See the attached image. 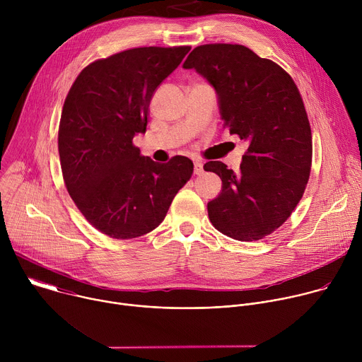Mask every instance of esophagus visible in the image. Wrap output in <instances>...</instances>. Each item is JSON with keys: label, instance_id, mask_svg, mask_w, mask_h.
Instances as JSON below:
<instances>
[{"label": "esophagus", "instance_id": "esophagus-1", "mask_svg": "<svg viewBox=\"0 0 362 362\" xmlns=\"http://www.w3.org/2000/svg\"><path fill=\"white\" fill-rule=\"evenodd\" d=\"M193 166H194V175H202V173H203V165H202V162L194 160V162H193Z\"/></svg>", "mask_w": 362, "mask_h": 362}]
</instances>
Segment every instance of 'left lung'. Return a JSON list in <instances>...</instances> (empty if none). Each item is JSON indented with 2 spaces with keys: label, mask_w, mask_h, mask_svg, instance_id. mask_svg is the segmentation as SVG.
Returning a JSON list of instances; mask_svg holds the SVG:
<instances>
[{
  "label": "left lung",
  "mask_w": 362,
  "mask_h": 362,
  "mask_svg": "<svg viewBox=\"0 0 362 362\" xmlns=\"http://www.w3.org/2000/svg\"><path fill=\"white\" fill-rule=\"evenodd\" d=\"M183 69L208 80L223 126L249 144L239 173L222 162L203 166L222 179L209 219L232 239L259 240L291 216L311 173L313 136L298 87L276 63L239 44L199 45Z\"/></svg>",
  "instance_id": "obj_1"
}]
</instances>
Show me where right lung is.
<instances>
[{
    "label": "right lung",
    "mask_w": 362,
    "mask_h": 362,
    "mask_svg": "<svg viewBox=\"0 0 362 362\" xmlns=\"http://www.w3.org/2000/svg\"><path fill=\"white\" fill-rule=\"evenodd\" d=\"M190 47H139L88 64L63 106L59 153L66 187L101 233L132 239L156 229L193 173L175 156L153 162L133 146L146 132L150 100Z\"/></svg>",
    "instance_id": "1"
}]
</instances>
